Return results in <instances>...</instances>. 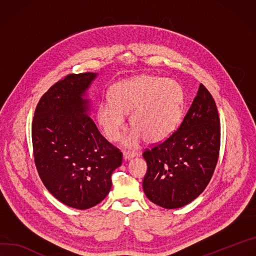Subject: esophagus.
Segmentation results:
<instances>
[{"mask_svg":"<svg viewBox=\"0 0 256 256\" xmlns=\"http://www.w3.org/2000/svg\"><path fill=\"white\" fill-rule=\"evenodd\" d=\"M136 157V153L134 152H128V151H124V160H130L132 158Z\"/></svg>","mask_w":256,"mask_h":256,"instance_id":"obj_1","label":"esophagus"}]
</instances>
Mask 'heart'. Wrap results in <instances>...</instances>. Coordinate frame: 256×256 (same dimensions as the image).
I'll list each match as a JSON object with an SVG mask.
<instances>
[{
	"label": "heart",
	"instance_id": "1",
	"mask_svg": "<svg viewBox=\"0 0 256 256\" xmlns=\"http://www.w3.org/2000/svg\"><path fill=\"white\" fill-rule=\"evenodd\" d=\"M110 99L111 103L104 102L98 108V124L108 140L115 142L124 128V115L130 113L134 128L124 138L130 148L136 147L143 138L149 144L164 141L182 120L184 92L172 80L138 76L115 84Z\"/></svg>",
	"mask_w": 256,
	"mask_h": 256
}]
</instances>
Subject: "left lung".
Returning a JSON list of instances; mask_svg holds the SVG:
<instances>
[{"mask_svg": "<svg viewBox=\"0 0 256 256\" xmlns=\"http://www.w3.org/2000/svg\"><path fill=\"white\" fill-rule=\"evenodd\" d=\"M220 126L216 102L201 84L178 128L164 141L147 149L143 189L153 203L180 208L206 188L218 164Z\"/></svg>", "mask_w": 256, "mask_h": 256, "instance_id": "8db88e82", "label": "left lung"}]
</instances>
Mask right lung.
<instances>
[{"mask_svg": "<svg viewBox=\"0 0 256 256\" xmlns=\"http://www.w3.org/2000/svg\"><path fill=\"white\" fill-rule=\"evenodd\" d=\"M97 74H68L38 101L32 126L34 164L48 191L63 204L88 209L109 193L122 153L88 116L86 92Z\"/></svg>", "mask_w": 256, "mask_h": 256, "instance_id": "add662e5", "label": "right lung"}]
</instances>
